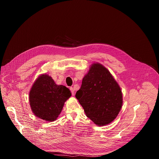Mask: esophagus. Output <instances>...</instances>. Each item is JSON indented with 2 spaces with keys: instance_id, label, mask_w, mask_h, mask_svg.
Here are the masks:
<instances>
[{
  "instance_id": "1",
  "label": "esophagus",
  "mask_w": 159,
  "mask_h": 159,
  "mask_svg": "<svg viewBox=\"0 0 159 159\" xmlns=\"http://www.w3.org/2000/svg\"><path fill=\"white\" fill-rule=\"evenodd\" d=\"M70 90H71V95L73 96L75 95V91H74V89L73 88H70Z\"/></svg>"
}]
</instances>
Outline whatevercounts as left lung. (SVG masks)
<instances>
[{"label": "left lung", "mask_w": 159, "mask_h": 159, "mask_svg": "<svg viewBox=\"0 0 159 159\" xmlns=\"http://www.w3.org/2000/svg\"><path fill=\"white\" fill-rule=\"evenodd\" d=\"M75 97L86 116L98 126L111 122L122 105L120 88L110 72L98 63L91 66Z\"/></svg>", "instance_id": "1"}]
</instances>
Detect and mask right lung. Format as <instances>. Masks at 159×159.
Returning a JSON list of instances; mask_svg holds the SVG:
<instances>
[{"label": "right lung", "mask_w": 159, "mask_h": 159, "mask_svg": "<svg viewBox=\"0 0 159 159\" xmlns=\"http://www.w3.org/2000/svg\"><path fill=\"white\" fill-rule=\"evenodd\" d=\"M71 95L68 88L57 85L51 77L46 74L42 75L34 82L30 92L32 111L41 119L54 121Z\"/></svg>", "instance_id": "obj_1"}]
</instances>
